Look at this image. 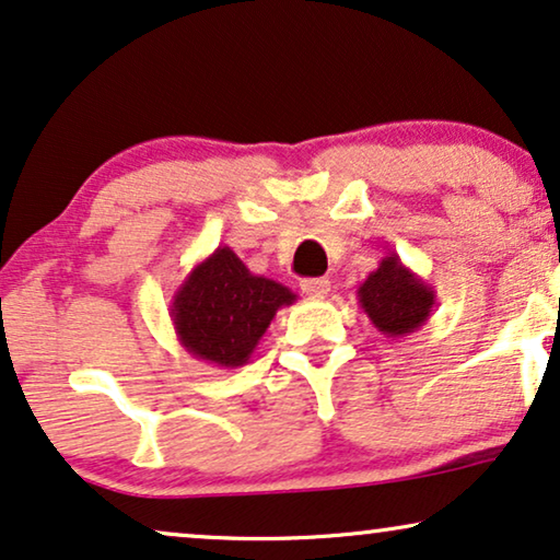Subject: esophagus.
<instances>
[{"mask_svg": "<svg viewBox=\"0 0 560 560\" xmlns=\"http://www.w3.org/2000/svg\"><path fill=\"white\" fill-rule=\"evenodd\" d=\"M303 293H308L313 298H326L328 290H331V282H328L326 278H305L301 282Z\"/></svg>", "mask_w": 560, "mask_h": 560, "instance_id": "1", "label": "esophagus"}]
</instances>
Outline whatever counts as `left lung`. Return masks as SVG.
Instances as JSON below:
<instances>
[{
  "instance_id": "8db88e82",
  "label": "left lung",
  "mask_w": 560,
  "mask_h": 560,
  "mask_svg": "<svg viewBox=\"0 0 560 560\" xmlns=\"http://www.w3.org/2000/svg\"><path fill=\"white\" fill-rule=\"evenodd\" d=\"M357 301L377 331L400 339L418 331L431 318L435 290L410 267H405L395 252H389L380 259L377 270L366 275L359 285Z\"/></svg>"
}]
</instances>
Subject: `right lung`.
<instances>
[{"label":"right lung","mask_w":560,"mask_h":560,"mask_svg":"<svg viewBox=\"0 0 560 560\" xmlns=\"http://www.w3.org/2000/svg\"><path fill=\"white\" fill-rule=\"evenodd\" d=\"M293 290L249 272L229 247H217L175 290L171 320L180 347L206 364L236 370L249 362L259 339Z\"/></svg>","instance_id":"obj_1"}]
</instances>
